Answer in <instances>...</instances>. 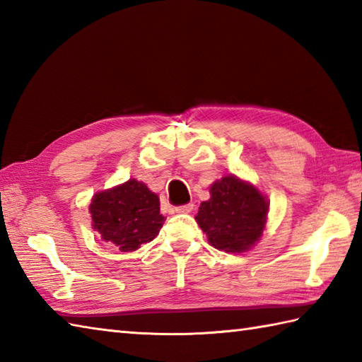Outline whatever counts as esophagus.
<instances>
[{"label":"esophagus","mask_w":362,"mask_h":362,"mask_svg":"<svg viewBox=\"0 0 362 362\" xmlns=\"http://www.w3.org/2000/svg\"><path fill=\"white\" fill-rule=\"evenodd\" d=\"M194 210V205L193 204H187V205H182V206H175V211L177 213H191Z\"/></svg>","instance_id":"34e87169"}]
</instances>
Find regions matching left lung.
I'll return each instance as SVG.
<instances>
[{
	"label": "left lung",
	"mask_w": 362,
	"mask_h": 362,
	"mask_svg": "<svg viewBox=\"0 0 362 362\" xmlns=\"http://www.w3.org/2000/svg\"><path fill=\"white\" fill-rule=\"evenodd\" d=\"M267 213V197L253 183L224 175L211 183L210 199L201 204L194 219L214 249L243 253L263 236Z\"/></svg>",
	"instance_id": "left-lung-1"
}]
</instances>
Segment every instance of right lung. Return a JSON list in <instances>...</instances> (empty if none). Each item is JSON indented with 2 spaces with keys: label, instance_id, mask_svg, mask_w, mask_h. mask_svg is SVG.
Returning a JSON list of instances; mask_svg holds the SVG:
<instances>
[{
  "label": "right lung",
  "instance_id": "right-lung-1",
  "mask_svg": "<svg viewBox=\"0 0 362 362\" xmlns=\"http://www.w3.org/2000/svg\"><path fill=\"white\" fill-rule=\"evenodd\" d=\"M88 210L95 232L121 252H134L151 243L165 222L158 196L136 179L98 191Z\"/></svg>",
  "mask_w": 362,
  "mask_h": 362
}]
</instances>
